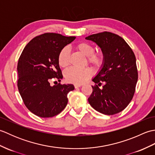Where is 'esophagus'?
I'll use <instances>...</instances> for the list:
<instances>
[{"label":"esophagus","instance_id":"obj_1","mask_svg":"<svg viewBox=\"0 0 155 155\" xmlns=\"http://www.w3.org/2000/svg\"><path fill=\"white\" fill-rule=\"evenodd\" d=\"M74 86L76 88H78V87H81L82 86V84H74Z\"/></svg>","mask_w":155,"mask_h":155}]
</instances>
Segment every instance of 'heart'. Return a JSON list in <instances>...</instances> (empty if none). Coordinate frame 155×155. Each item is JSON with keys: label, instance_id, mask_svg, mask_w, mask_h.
Instances as JSON below:
<instances>
[{"label": "heart", "instance_id": "b5f03b06", "mask_svg": "<svg viewBox=\"0 0 155 155\" xmlns=\"http://www.w3.org/2000/svg\"><path fill=\"white\" fill-rule=\"evenodd\" d=\"M75 48L81 54L87 57L89 64L95 68H99L103 64L104 57L103 52H94L93 45L86 42H78L75 45ZM58 63L62 68H67L70 63V51L68 47L62 48L58 54ZM93 74V70L90 68L78 69L71 68L65 72L64 77L69 83L82 84L84 83Z\"/></svg>", "mask_w": 155, "mask_h": 155}]
</instances>
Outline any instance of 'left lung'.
Segmentation results:
<instances>
[{
    "instance_id": "obj_1",
    "label": "left lung",
    "mask_w": 155,
    "mask_h": 155,
    "mask_svg": "<svg viewBox=\"0 0 155 155\" xmlns=\"http://www.w3.org/2000/svg\"><path fill=\"white\" fill-rule=\"evenodd\" d=\"M101 48L104 62L92 81L93 93L88 103L99 113L113 115L120 113L132 100L138 81L136 58L132 49L117 35L103 32L85 38ZM103 82V88L100 89Z\"/></svg>"
}]
</instances>
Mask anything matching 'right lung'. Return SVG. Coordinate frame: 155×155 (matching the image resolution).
Returning a JSON list of instances; mask_svg holds the SVG:
<instances>
[{
    "label": "right lung",
    "mask_w": 155,
    "mask_h": 155,
    "mask_svg": "<svg viewBox=\"0 0 155 155\" xmlns=\"http://www.w3.org/2000/svg\"><path fill=\"white\" fill-rule=\"evenodd\" d=\"M75 37L45 33L32 38L18 59V88L25 106L38 117L56 116L66 107L67 94L74 89L72 84L51 86V80L62 78L58 54Z\"/></svg>",
    "instance_id": "obj_1"
}]
</instances>
